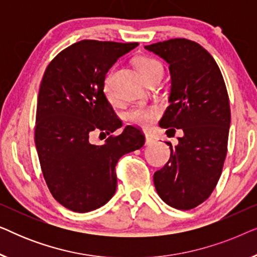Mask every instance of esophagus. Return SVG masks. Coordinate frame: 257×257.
Returning <instances> with one entry per match:
<instances>
[{
	"mask_svg": "<svg viewBox=\"0 0 257 257\" xmlns=\"http://www.w3.org/2000/svg\"><path fill=\"white\" fill-rule=\"evenodd\" d=\"M154 142H156V139H154L151 135H149V133H146V135H145V143H146V145H152Z\"/></svg>",
	"mask_w": 257,
	"mask_h": 257,
	"instance_id": "obj_1",
	"label": "esophagus"
}]
</instances>
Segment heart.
Instances as JSON below:
<instances>
[{
  "label": "heart",
  "mask_w": 257,
  "mask_h": 257,
  "mask_svg": "<svg viewBox=\"0 0 257 257\" xmlns=\"http://www.w3.org/2000/svg\"><path fill=\"white\" fill-rule=\"evenodd\" d=\"M156 68H163V66L153 58L139 57L136 61V69L142 77ZM105 91L107 92V79L105 80ZM158 113H159V108L154 105H136L127 110L125 113V118L135 125L147 126L152 122Z\"/></svg>",
  "instance_id": "b5f03b06"
}]
</instances>
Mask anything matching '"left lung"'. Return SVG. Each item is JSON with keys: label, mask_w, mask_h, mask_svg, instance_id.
Listing matches in <instances>:
<instances>
[{"label": "left lung", "mask_w": 257, "mask_h": 257, "mask_svg": "<svg viewBox=\"0 0 257 257\" xmlns=\"http://www.w3.org/2000/svg\"><path fill=\"white\" fill-rule=\"evenodd\" d=\"M145 49L170 65V106L160 127L182 131L178 145L167 143L170 160L154 173V186L173 208H194L212 194L226 159L230 126L226 84L214 58L195 42L174 38Z\"/></svg>", "instance_id": "1"}]
</instances>
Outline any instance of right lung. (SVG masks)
<instances>
[{"instance_id":"add662e5","label":"right lung","mask_w":257,"mask_h":257,"mask_svg":"<svg viewBox=\"0 0 257 257\" xmlns=\"http://www.w3.org/2000/svg\"><path fill=\"white\" fill-rule=\"evenodd\" d=\"M138 43L84 40L59 52L45 70L36 111L35 144L49 191L72 212L87 213L110 201L117 188L115 165L142 149L140 130L125 126L101 145L91 133L121 127L104 93L105 76Z\"/></svg>"}]
</instances>
